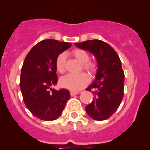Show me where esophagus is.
Instances as JSON below:
<instances>
[{
  "label": "esophagus",
  "instance_id": "34e87169",
  "mask_svg": "<svg viewBox=\"0 0 150 150\" xmlns=\"http://www.w3.org/2000/svg\"><path fill=\"white\" fill-rule=\"evenodd\" d=\"M78 93H79L78 91H71V92H70V94H71V96H76V95L78 94Z\"/></svg>",
  "mask_w": 150,
  "mask_h": 150
}]
</instances>
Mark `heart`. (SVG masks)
<instances>
[{
  "mask_svg": "<svg viewBox=\"0 0 150 150\" xmlns=\"http://www.w3.org/2000/svg\"><path fill=\"white\" fill-rule=\"evenodd\" d=\"M71 56L82 63V68L89 75H93L97 71V63L90 60V55L86 50L83 49H74L71 52ZM55 67L57 71L63 74L66 71V54H60L56 58ZM81 68V69H82ZM90 79L85 73L76 75H67L60 79L59 83L61 87L70 91H78L88 84Z\"/></svg>",
  "mask_w": 150,
  "mask_h": 150,
  "instance_id": "heart-1",
  "label": "heart"
}]
</instances>
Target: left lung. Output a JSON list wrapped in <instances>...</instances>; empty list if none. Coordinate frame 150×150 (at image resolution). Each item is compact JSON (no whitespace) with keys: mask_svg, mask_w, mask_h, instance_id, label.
<instances>
[{"mask_svg":"<svg viewBox=\"0 0 150 150\" xmlns=\"http://www.w3.org/2000/svg\"><path fill=\"white\" fill-rule=\"evenodd\" d=\"M75 46L92 53L98 62L96 78L87 90L94 96L93 100L86 107L92 119L104 120L115 112L124 97L125 74L117 53L105 42L88 40Z\"/></svg>","mask_w":150,"mask_h":150,"instance_id":"8db88e82","label":"left lung"}]
</instances>
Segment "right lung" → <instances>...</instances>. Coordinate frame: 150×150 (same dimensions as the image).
I'll list each match as a JSON object with an SVG mask.
<instances>
[{"mask_svg":"<svg viewBox=\"0 0 150 150\" xmlns=\"http://www.w3.org/2000/svg\"><path fill=\"white\" fill-rule=\"evenodd\" d=\"M71 46V43L45 39L36 44L25 59L20 88L25 106L38 119H57L71 97L66 89H52L58 82L56 58Z\"/></svg>","mask_w":150,"mask_h":150,"instance_id":"right-lung-1","label":"right lung"}]
</instances>
